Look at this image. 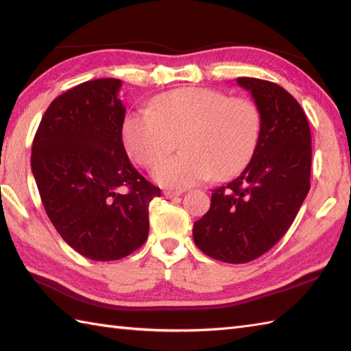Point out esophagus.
Returning a JSON list of instances; mask_svg holds the SVG:
<instances>
[{
	"instance_id": "1",
	"label": "esophagus",
	"mask_w": 351,
	"mask_h": 351,
	"mask_svg": "<svg viewBox=\"0 0 351 351\" xmlns=\"http://www.w3.org/2000/svg\"><path fill=\"white\" fill-rule=\"evenodd\" d=\"M182 195V191L181 190H178V191H171V190H166V191H162V196L164 197H167V199H171V197H176V196H181Z\"/></svg>"
}]
</instances>
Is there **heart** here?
Wrapping results in <instances>:
<instances>
[{
	"label": "heart",
	"mask_w": 351,
	"mask_h": 351,
	"mask_svg": "<svg viewBox=\"0 0 351 351\" xmlns=\"http://www.w3.org/2000/svg\"><path fill=\"white\" fill-rule=\"evenodd\" d=\"M261 117L250 99L229 98L205 87H182L160 95L151 110L125 117L122 138L138 166L155 169L180 138L181 155L156 170L167 187H187L213 175L219 180L238 173L252 158Z\"/></svg>",
	"instance_id": "1"
}]
</instances>
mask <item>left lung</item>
<instances>
[{"label": "left lung", "mask_w": 351, "mask_h": 351, "mask_svg": "<svg viewBox=\"0 0 351 351\" xmlns=\"http://www.w3.org/2000/svg\"><path fill=\"white\" fill-rule=\"evenodd\" d=\"M237 83L258 107V145L241 173L213 190L210 211L195 221L193 238L208 256L245 264L293 225L311 189L312 141L306 114L285 88L249 77Z\"/></svg>", "instance_id": "1"}]
</instances>
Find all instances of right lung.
Wrapping results in <instances>:
<instances>
[{
  "instance_id": "1",
  "label": "right lung",
  "mask_w": 351,
  "mask_h": 351,
  "mask_svg": "<svg viewBox=\"0 0 351 351\" xmlns=\"http://www.w3.org/2000/svg\"><path fill=\"white\" fill-rule=\"evenodd\" d=\"M122 81L92 80L51 102L36 131L32 171L52 225L73 250L116 261L143 245L158 187L134 169L122 141Z\"/></svg>"
}]
</instances>
